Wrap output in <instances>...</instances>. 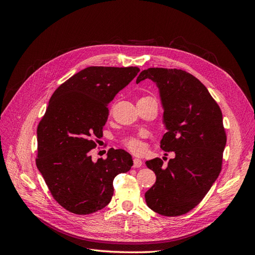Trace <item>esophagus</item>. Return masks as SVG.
<instances>
[{
    "mask_svg": "<svg viewBox=\"0 0 255 255\" xmlns=\"http://www.w3.org/2000/svg\"><path fill=\"white\" fill-rule=\"evenodd\" d=\"M134 168H139L142 165V160L139 158H134Z\"/></svg>",
    "mask_w": 255,
    "mask_h": 255,
    "instance_id": "34e87169",
    "label": "esophagus"
}]
</instances>
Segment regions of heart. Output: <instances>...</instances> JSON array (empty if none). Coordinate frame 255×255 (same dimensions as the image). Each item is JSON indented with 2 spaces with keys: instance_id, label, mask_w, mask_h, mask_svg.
Wrapping results in <instances>:
<instances>
[{
  "instance_id": "b5f03b06",
  "label": "heart",
  "mask_w": 255,
  "mask_h": 255,
  "mask_svg": "<svg viewBox=\"0 0 255 255\" xmlns=\"http://www.w3.org/2000/svg\"><path fill=\"white\" fill-rule=\"evenodd\" d=\"M146 98H151V97H142L139 100L146 99ZM122 143L132 152H140L143 146L140 140V136H127L122 139Z\"/></svg>"
}]
</instances>
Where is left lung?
Listing matches in <instances>:
<instances>
[{"instance_id":"obj_1","label":"left lung","mask_w":255,"mask_h":255,"mask_svg":"<svg viewBox=\"0 0 255 255\" xmlns=\"http://www.w3.org/2000/svg\"><path fill=\"white\" fill-rule=\"evenodd\" d=\"M145 79L156 83L164 106L167 132L160 148L175 157L167 166L160 158L145 161L156 182L144 198L152 211L175 217L201 202L221 171L227 142L222 113L204 85L181 69L149 68L136 83Z\"/></svg>"}]
</instances>
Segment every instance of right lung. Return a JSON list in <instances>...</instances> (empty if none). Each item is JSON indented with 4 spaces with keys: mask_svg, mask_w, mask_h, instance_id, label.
I'll use <instances>...</instances> for the list:
<instances>
[{
    "mask_svg": "<svg viewBox=\"0 0 255 255\" xmlns=\"http://www.w3.org/2000/svg\"><path fill=\"white\" fill-rule=\"evenodd\" d=\"M140 71L137 67H88L54 91L37 128L36 166L55 201L76 215L102 210L114 195L116 175L133 166L129 154L110 149L91 159L103 136L109 104Z\"/></svg>",
    "mask_w": 255,
    "mask_h": 255,
    "instance_id": "add662e5",
    "label": "right lung"
}]
</instances>
